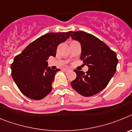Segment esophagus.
Segmentation results:
<instances>
[{
    "label": "esophagus",
    "mask_w": 132,
    "mask_h": 132,
    "mask_svg": "<svg viewBox=\"0 0 132 132\" xmlns=\"http://www.w3.org/2000/svg\"><path fill=\"white\" fill-rule=\"evenodd\" d=\"M63 71L65 72H68V71H71V70L70 69H63Z\"/></svg>",
    "instance_id": "esophagus-1"
}]
</instances>
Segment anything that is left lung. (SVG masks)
Here are the masks:
<instances>
[{
	"instance_id": "8db88e82",
	"label": "left lung",
	"mask_w": 132,
	"mask_h": 132,
	"mask_svg": "<svg viewBox=\"0 0 132 132\" xmlns=\"http://www.w3.org/2000/svg\"><path fill=\"white\" fill-rule=\"evenodd\" d=\"M81 45L80 60L88 67L86 73L75 70L76 79L71 82L75 90L84 96L98 94L108 85L116 71V53L96 37L83 31L68 32Z\"/></svg>"
}]
</instances>
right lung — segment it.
I'll return each instance as SVG.
<instances>
[{"instance_id": "obj_1", "label": "right lung", "mask_w": 132, "mask_h": 132, "mask_svg": "<svg viewBox=\"0 0 132 132\" xmlns=\"http://www.w3.org/2000/svg\"><path fill=\"white\" fill-rule=\"evenodd\" d=\"M69 38L68 32L48 33L29 44L11 64V75L21 93L29 98L40 100L52 91L59 69L47 67L50 56L55 57L57 46Z\"/></svg>"}]
</instances>
